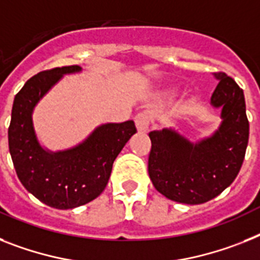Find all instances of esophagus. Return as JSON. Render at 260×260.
<instances>
[{"mask_svg": "<svg viewBox=\"0 0 260 260\" xmlns=\"http://www.w3.org/2000/svg\"><path fill=\"white\" fill-rule=\"evenodd\" d=\"M135 125L138 128L139 133H146L149 130L150 125V118L147 113H139L137 117H135Z\"/></svg>", "mask_w": 260, "mask_h": 260, "instance_id": "obj_1", "label": "esophagus"}]
</instances>
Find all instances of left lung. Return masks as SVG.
Listing matches in <instances>:
<instances>
[{
  "label": "left lung",
  "instance_id": "8db88e82",
  "mask_svg": "<svg viewBox=\"0 0 260 260\" xmlns=\"http://www.w3.org/2000/svg\"><path fill=\"white\" fill-rule=\"evenodd\" d=\"M218 81L210 104L220 109L219 127L210 137L191 142L174 128L149 133V175L167 199L201 205L230 186L243 164L248 143V119L243 90L226 73Z\"/></svg>",
  "mask_w": 260,
  "mask_h": 260
}]
</instances>
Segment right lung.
<instances>
[{"mask_svg": "<svg viewBox=\"0 0 260 260\" xmlns=\"http://www.w3.org/2000/svg\"><path fill=\"white\" fill-rule=\"evenodd\" d=\"M81 72V66H63L31 77L14 96L8 130L10 155L23 187L59 210L86 205L104 191L115 158L137 133L134 121L105 123L70 149L50 151L41 145L34 130V107L62 77Z\"/></svg>", "mask_w": 260, "mask_h": 260, "instance_id": "right-lung-1", "label": "right lung"}]
</instances>
